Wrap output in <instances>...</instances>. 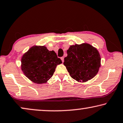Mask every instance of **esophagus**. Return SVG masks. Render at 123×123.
<instances>
[{
    "label": "esophagus",
    "instance_id": "1",
    "mask_svg": "<svg viewBox=\"0 0 123 123\" xmlns=\"http://www.w3.org/2000/svg\"><path fill=\"white\" fill-rule=\"evenodd\" d=\"M61 59L62 60V61L63 62H64V57H61Z\"/></svg>",
    "mask_w": 123,
    "mask_h": 123
}]
</instances>
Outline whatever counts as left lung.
Segmentation results:
<instances>
[{
  "mask_svg": "<svg viewBox=\"0 0 123 123\" xmlns=\"http://www.w3.org/2000/svg\"><path fill=\"white\" fill-rule=\"evenodd\" d=\"M67 53L63 64L72 78L79 82H86L98 74L101 57L96 48L91 45L83 43L71 46Z\"/></svg>",
  "mask_w": 123,
  "mask_h": 123,
  "instance_id": "8db88e82",
  "label": "left lung"
}]
</instances>
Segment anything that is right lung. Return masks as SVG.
<instances>
[{
  "label": "right lung",
  "mask_w": 123,
  "mask_h": 123,
  "mask_svg": "<svg viewBox=\"0 0 123 123\" xmlns=\"http://www.w3.org/2000/svg\"><path fill=\"white\" fill-rule=\"evenodd\" d=\"M22 70L29 80L36 84L46 83L52 77L57 65L62 63L55 51L45 46H33L22 57Z\"/></svg>",
  "instance_id": "add662e5"
}]
</instances>
